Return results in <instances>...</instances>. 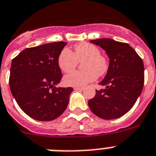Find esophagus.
Returning <instances> with one entry per match:
<instances>
[{
    "label": "esophagus",
    "instance_id": "34e87169",
    "mask_svg": "<svg viewBox=\"0 0 156 156\" xmlns=\"http://www.w3.org/2000/svg\"><path fill=\"white\" fill-rule=\"evenodd\" d=\"M74 90H83L84 88L83 87H74Z\"/></svg>",
    "mask_w": 156,
    "mask_h": 156
}]
</instances>
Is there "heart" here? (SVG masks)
<instances>
[{
    "label": "heart",
    "mask_w": 156,
    "mask_h": 156,
    "mask_svg": "<svg viewBox=\"0 0 156 156\" xmlns=\"http://www.w3.org/2000/svg\"><path fill=\"white\" fill-rule=\"evenodd\" d=\"M78 61H83L82 70H74L63 78V83L67 86H83L96 80L98 76L108 70L107 58L100 54L98 47L89 43H81L74 46V52L64 48L58 58V66L62 72L67 73L77 66Z\"/></svg>",
    "instance_id": "heart-1"
}]
</instances>
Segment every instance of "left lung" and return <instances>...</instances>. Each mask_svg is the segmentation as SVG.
<instances>
[{
	"label": "left lung",
	"mask_w": 156,
	"mask_h": 156,
	"mask_svg": "<svg viewBox=\"0 0 156 156\" xmlns=\"http://www.w3.org/2000/svg\"><path fill=\"white\" fill-rule=\"evenodd\" d=\"M106 52L109 58L107 74L99 83L104 90L88 101L90 110L104 120L117 119L133 108L144 83V62L134 49L125 43L103 38L90 40Z\"/></svg>",
	"instance_id": "1"
}]
</instances>
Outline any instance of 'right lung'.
<instances>
[{
	"label": "right lung",
	"instance_id": "1",
	"mask_svg": "<svg viewBox=\"0 0 156 156\" xmlns=\"http://www.w3.org/2000/svg\"><path fill=\"white\" fill-rule=\"evenodd\" d=\"M66 42L26 48L12 61L9 86L20 108L31 118L50 121L62 115L73 88L56 87L62 79L58 66Z\"/></svg>",
	"mask_w": 156,
	"mask_h": 156
}]
</instances>
